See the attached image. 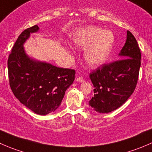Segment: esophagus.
I'll return each instance as SVG.
<instances>
[{"instance_id": "obj_1", "label": "esophagus", "mask_w": 152, "mask_h": 152, "mask_svg": "<svg viewBox=\"0 0 152 152\" xmlns=\"http://www.w3.org/2000/svg\"><path fill=\"white\" fill-rule=\"evenodd\" d=\"M76 81L77 82H79V83H82V82H84V79L82 77H77L76 79Z\"/></svg>"}]
</instances>
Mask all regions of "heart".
<instances>
[{
  "mask_svg": "<svg viewBox=\"0 0 152 152\" xmlns=\"http://www.w3.org/2000/svg\"><path fill=\"white\" fill-rule=\"evenodd\" d=\"M72 42L78 48H87L84 55L86 62L90 66L98 67L105 64L110 57L114 47L115 36L111 31L87 26L74 32Z\"/></svg>",
  "mask_w": 152,
  "mask_h": 152,
  "instance_id": "obj_1",
  "label": "heart"
}]
</instances>
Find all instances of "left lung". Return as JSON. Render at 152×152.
<instances>
[{
    "label": "left lung",
    "mask_w": 152,
    "mask_h": 152,
    "mask_svg": "<svg viewBox=\"0 0 152 152\" xmlns=\"http://www.w3.org/2000/svg\"><path fill=\"white\" fill-rule=\"evenodd\" d=\"M118 56L121 59L104 65L90 75L95 88L94 96L89 105L97 113H108L117 110L126 102L136 87L141 53L137 40L129 31Z\"/></svg>",
    "instance_id": "1"
}]
</instances>
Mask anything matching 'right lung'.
<instances>
[{"mask_svg":"<svg viewBox=\"0 0 152 152\" xmlns=\"http://www.w3.org/2000/svg\"><path fill=\"white\" fill-rule=\"evenodd\" d=\"M39 30L35 25L20 34L9 56L8 73L11 89L19 102L36 114L46 115L59 108L76 72L27 54L24 44Z\"/></svg>","mask_w":152,"mask_h":152,"instance_id":"obj_1","label":"right lung"}]
</instances>
